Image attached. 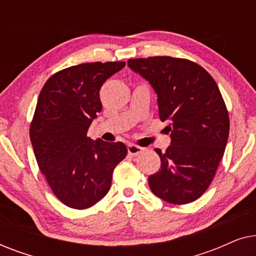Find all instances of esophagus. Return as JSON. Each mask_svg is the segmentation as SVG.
I'll list each match as a JSON object with an SVG mask.
<instances>
[{
	"label": "esophagus",
	"mask_w": 256,
	"mask_h": 256,
	"mask_svg": "<svg viewBox=\"0 0 256 256\" xmlns=\"http://www.w3.org/2000/svg\"><path fill=\"white\" fill-rule=\"evenodd\" d=\"M144 148H142V146H138L136 144H129L128 146V154L132 156H138V154H141Z\"/></svg>",
	"instance_id": "esophagus-1"
}]
</instances>
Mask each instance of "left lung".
<instances>
[{"instance_id": "left-lung-1", "label": "left lung", "mask_w": 256, "mask_h": 256, "mask_svg": "<svg viewBox=\"0 0 256 256\" xmlns=\"http://www.w3.org/2000/svg\"><path fill=\"white\" fill-rule=\"evenodd\" d=\"M157 94L158 114L168 122L171 144L160 169L148 178L152 194L170 204L198 199L211 184L228 140L230 118L211 74L200 65L168 56L129 59Z\"/></svg>"}]
</instances>
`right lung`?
<instances>
[{
  "label": "right lung",
  "instance_id": "add662e5",
  "mask_svg": "<svg viewBox=\"0 0 256 256\" xmlns=\"http://www.w3.org/2000/svg\"><path fill=\"white\" fill-rule=\"evenodd\" d=\"M124 62H85L48 79L38 96L30 140L52 192L71 208H88L110 191L115 166L127 156L122 142L87 136L100 113L99 92Z\"/></svg>",
  "mask_w": 256,
  "mask_h": 256
}]
</instances>
